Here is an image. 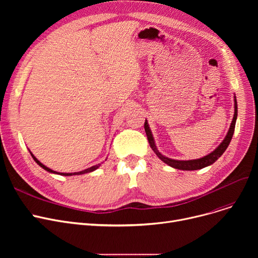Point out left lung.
<instances>
[{
    "mask_svg": "<svg viewBox=\"0 0 258 258\" xmlns=\"http://www.w3.org/2000/svg\"><path fill=\"white\" fill-rule=\"evenodd\" d=\"M236 118H237V102H236V97L234 96V115H233L232 122H231V124H230L229 131L226 135L225 139L222 141V143L218 147L215 148V150L212 153H210L209 155H207L205 157L200 158V159H196V160H186V161H184V160H173V159H170V158H167V157L163 156L158 151V148L155 144L153 134H152V131H151L150 126H148L147 120H145L144 130H145L146 136H147V139H148V143H150L152 150L155 152V154L159 157L160 160H162L164 162V163H166L167 165H169L173 168L181 169V170H197V169H202V168L207 167V166L213 164L214 162L225 153L230 141H231V139H232L234 128H235Z\"/></svg>",
    "mask_w": 258,
    "mask_h": 258,
    "instance_id": "left-lung-1",
    "label": "left lung"
}]
</instances>
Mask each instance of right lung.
Masks as SVG:
<instances>
[{
  "label": "right lung",
  "mask_w": 258,
  "mask_h": 258,
  "mask_svg": "<svg viewBox=\"0 0 258 258\" xmlns=\"http://www.w3.org/2000/svg\"><path fill=\"white\" fill-rule=\"evenodd\" d=\"M30 152V151H29ZM30 154H31V156H32V158H33V160L36 162V163L40 166V167H43L45 170H47V171H49V172H51V173H56V174H60V175H76V174H84V173H88V172H91V171H94V170H96L101 164H97V165H94V166H92V167H90V168H87V169H85V170H81V171H78V172H57V171H54V170H52V169H50L49 167H47V166H45L43 163H40V162L34 157V155L30 152ZM106 161V160H105Z\"/></svg>",
  "instance_id": "add662e5"
}]
</instances>
